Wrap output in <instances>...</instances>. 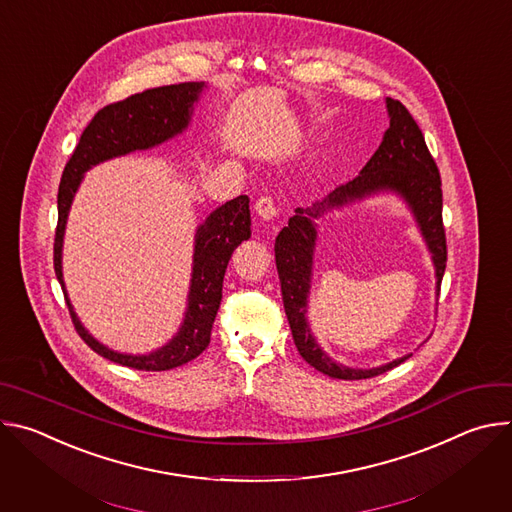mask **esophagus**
Wrapping results in <instances>:
<instances>
[{
    "mask_svg": "<svg viewBox=\"0 0 512 512\" xmlns=\"http://www.w3.org/2000/svg\"><path fill=\"white\" fill-rule=\"evenodd\" d=\"M255 212L263 218V221H273V218L277 216L275 202H273L269 196H261V198L255 202Z\"/></svg>",
    "mask_w": 512,
    "mask_h": 512,
    "instance_id": "obj_1",
    "label": "esophagus"
}]
</instances>
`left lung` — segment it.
I'll return each mask as SVG.
<instances>
[{
    "mask_svg": "<svg viewBox=\"0 0 512 512\" xmlns=\"http://www.w3.org/2000/svg\"><path fill=\"white\" fill-rule=\"evenodd\" d=\"M389 113V129L383 135L379 150L360 170V174L334 188L328 196L306 208H296L275 239V265L281 281V298L285 316L289 320L291 336L302 358L316 371L344 381L371 379L383 375L411 354L395 358L373 369H354L336 362L326 354L312 334L308 322V304L314 275V251L318 241V221L344 206L371 198L377 194H395L411 210L423 243L431 255L435 269V294L440 296V285L446 271V231L442 223V180L423 133L411 113L401 101L385 99Z\"/></svg>",
    "mask_w": 512,
    "mask_h": 512,
    "instance_id": "left-lung-1",
    "label": "left lung"
}]
</instances>
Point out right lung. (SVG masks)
Instances as JSON below:
<instances>
[{
	"mask_svg": "<svg viewBox=\"0 0 512 512\" xmlns=\"http://www.w3.org/2000/svg\"><path fill=\"white\" fill-rule=\"evenodd\" d=\"M204 83L158 87L103 107L85 127L81 141L64 166L58 186V227L54 239V271L79 336L101 356L137 371H170L196 358L210 342V330L223 300V279L233 251L251 237L249 198L237 196L212 210L194 235L192 275L184 320L164 346L148 354L117 352L101 344L72 308L62 277V243L68 212L85 174L107 160L152 150L188 129Z\"/></svg>",
	"mask_w": 512,
	"mask_h": 512,
	"instance_id": "1",
	"label": "right lung"
}]
</instances>
